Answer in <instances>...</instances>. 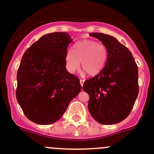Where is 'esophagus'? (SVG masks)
Returning a JSON list of instances; mask_svg holds the SVG:
<instances>
[{
    "instance_id": "obj_1",
    "label": "esophagus",
    "mask_w": 154,
    "mask_h": 154,
    "mask_svg": "<svg viewBox=\"0 0 154 154\" xmlns=\"http://www.w3.org/2000/svg\"><path fill=\"white\" fill-rule=\"evenodd\" d=\"M84 82H85V80H83V79H80V84H81V86H83L84 85Z\"/></svg>"
}]
</instances>
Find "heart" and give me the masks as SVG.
Instances as JSON below:
<instances>
[{"instance_id": "heart-1", "label": "heart", "mask_w": 154, "mask_h": 154, "mask_svg": "<svg viewBox=\"0 0 154 154\" xmlns=\"http://www.w3.org/2000/svg\"><path fill=\"white\" fill-rule=\"evenodd\" d=\"M108 60V50L103 44L90 39L77 42L72 51L65 54V67L69 73H74L81 65L91 76H95L103 71Z\"/></svg>"}]
</instances>
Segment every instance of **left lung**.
<instances>
[{"label":"left lung","instance_id":"obj_1","mask_svg":"<svg viewBox=\"0 0 154 154\" xmlns=\"http://www.w3.org/2000/svg\"><path fill=\"white\" fill-rule=\"evenodd\" d=\"M90 36L107 48L108 60L103 71L83 85L90 97L88 110L100 124L120 123L129 115L138 97V66L130 51L116 38L102 33Z\"/></svg>","mask_w":154,"mask_h":154}]
</instances>
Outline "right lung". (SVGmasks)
<instances>
[{
  "label": "right lung",
  "instance_id": "right-lung-1",
  "mask_svg": "<svg viewBox=\"0 0 154 154\" xmlns=\"http://www.w3.org/2000/svg\"><path fill=\"white\" fill-rule=\"evenodd\" d=\"M72 41L65 32L48 33L22 56L16 99L32 122L48 125L57 121L82 90L79 79L65 67V54Z\"/></svg>",
  "mask_w": 154,
  "mask_h": 154
}]
</instances>
